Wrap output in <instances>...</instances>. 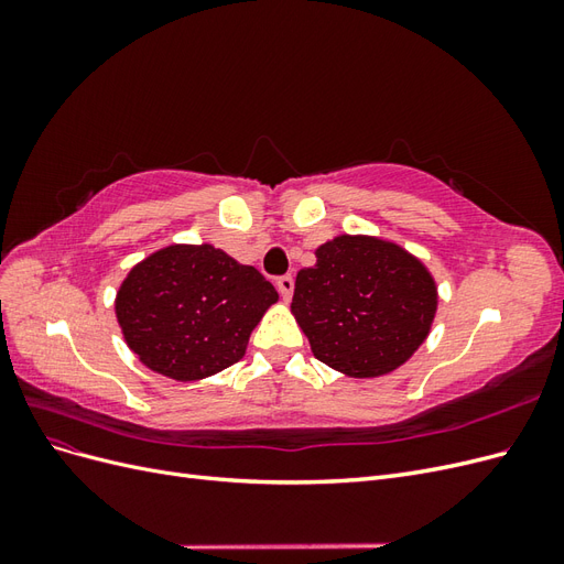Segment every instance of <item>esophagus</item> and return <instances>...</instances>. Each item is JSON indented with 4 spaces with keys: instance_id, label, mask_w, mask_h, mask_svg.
I'll return each instance as SVG.
<instances>
[{
    "instance_id": "obj_1",
    "label": "esophagus",
    "mask_w": 564,
    "mask_h": 564,
    "mask_svg": "<svg viewBox=\"0 0 564 564\" xmlns=\"http://www.w3.org/2000/svg\"><path fill=\"white\" fill-rule=\"evenodd\" d=\"M278 292H280L282 301L292 299V294H294V278H292V275H282V278L278 280Z\"/></svg>"
}]
</instances>
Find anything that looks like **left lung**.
I'll return each instance as SVG.
<instances>
[{
    "label": "left lung",
    "mask_w": 564,
    "mask_h": 564,
    "mask_svg": "<svg viewBox=\"0 0 564 564\" xmlns=\"http://www.w3.org/2000/svg\"><path fill=\"white\" fill-rule=\"evenodd\" d=\"M437 284L425 263L377 235H336L296 275L292 315L319 362L350 379L400 369L429 338Z\"/></svg>",
    "instance_id": "1"
}]
</instances>
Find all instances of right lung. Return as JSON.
<instances>
[{
  "label": "right lung",
  "mask_w": 564,
  "mask_h": 564,
  "mask_svg": "<svg viewBox=\"0 0 564 564\" xmlns=\"http://www.w3.org/2000/svg\"><path fill=\"white\" fill-rule=\"evenodd\" d=\"M278 301L253 265L214 245L174 242L127 272L115 315L124 344L150 371L187 383L242 360L256 324Z\"/></svg>",
  "instance_id": "right-lung-1"
}]
</instances>
